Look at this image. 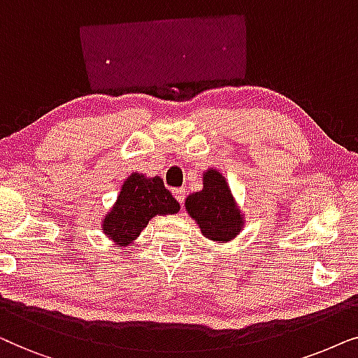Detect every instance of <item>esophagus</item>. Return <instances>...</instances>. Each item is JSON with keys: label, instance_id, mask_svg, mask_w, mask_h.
<instances>
[{"label": "esophagus", "instance_id": "34e87169", "mask_svg": "<svg viewBox=\"0 0 358 358\" xmlns=\"http://www.w3.org/2000/svg\"><path fill=\"white\" fill-rule=\"evenodd\" d=\"M171 193H173L176 201H178L180 204H183V201H185V189L183 188H175Z\"/></svg>", "mask_w": 358, "mask_h": 358}]
</instances>
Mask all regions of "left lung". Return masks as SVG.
Masks as SVG:
<instances>
[{
    "instance_id": "8db88e82",
    "label": "left lung",
    "mask_w": 358,
    "mask_h": 358,
    "mask_svg": "<svg viewBox=\"0 0 358 358\" xmlns=\"http://www.w3.org/2000/svg\"><path fill=\"white\" fill-rule=\"evenodd\" d=\"M185 209L201 229V234L219 245L236 239L245 226V214L241 211L227 180L216 169L203 171V189L188 194Z\"/></svg>"
}]
</instances>
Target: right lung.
I'll return each instance as SVG.
<instances>
[{
  "label": "right lung",
  "instance_id": "right-lung-1",
  "mask_svg": "<svg viewBox=\"0 0 358 358\" xmlns=\"http://www.w3.org/2000/svg\"><path fill=\"white\" fill-rule=\"evenodd\" d=\"M178 211V201L165 188L160 176L134 171L121 185L117 199L103 217L101 231L114 245L127 247L141 236L152 217Z\"/></svg>",
  "mask_w": 358,
  "mask_h": 358
}]
</instances>
